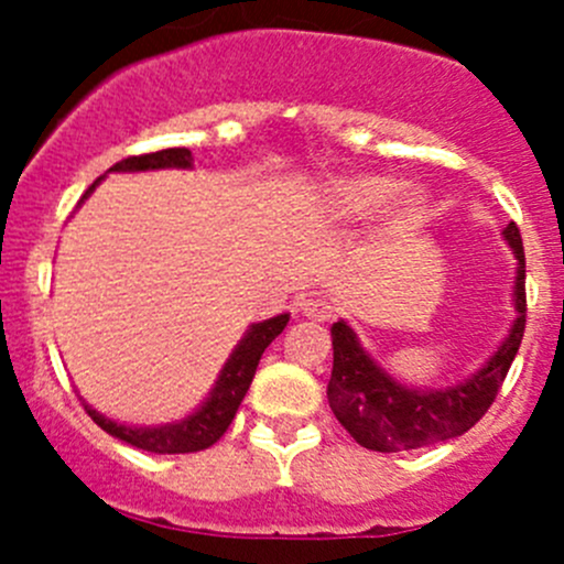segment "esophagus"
Returning <instances> with one entry per match:
<instances>
[{
    "mask_svg": "<svg viewBox=\"0 0 564 564\" xmlns=\"http://www.w3.org/2000/svg\"><path fill=\"white\" fill-rule=\"evenodd\" d=\"M303 314L314 322H329L335 316V308L327 303V300H305Z\"/></svg>",
    "mask_w": 564,
    "mask_h": 564,
    "instance_id": "34e87169",
    "label": "esophagus"
}]
</instances>
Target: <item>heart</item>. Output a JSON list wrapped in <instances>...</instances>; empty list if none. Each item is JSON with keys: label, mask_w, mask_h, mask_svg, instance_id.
Masks as SVG:
<instances>
[{"label": "heart", "mask_w": 564, "mask_h": 564, "mask_svg": "<svg viewBox=\"0 0 564 564\" xmlns=\"http://www.w3.org/2000/svg\"><path fill=\"white\" fill-rule=\"evenodd\" d=\"M392 191H395V180L388 174H338L329 176L322 185V191H318V207H322V213L327 218L355 224V220L371 218L392 196ZM423 215V193L409 187V191H401L390 202L384 226H388L390 235H406V231L417 229Z\"/></svg>", "instance_id": "b5f03b06"}]
</instances>
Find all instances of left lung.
Masks as SVG:
<instances>
[{"instance_id":"obj_1","label":"left lung","mask_w":564,"mask_h":564,"mask_svg":"<svg viewBox=\"0 0 564 564\" xmlns=\"http://www.w3.org/2000/svg\"><path fill=\"white\" fill-rule=\"evenodd\" d=\"M502 237L519 261L513 286L516 318L486 366L477 368L464 382L425 390L398 382L362 349L357 333L344 318L333 324V377L327 398L338 423L355 436L357 445L377 453L417 451L456 440L488 412L508 377L527 324V270L519 226L510 224Z\"/></svg>"}]
</instances>
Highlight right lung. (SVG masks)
I'll return each instance as SVG.
<instances>
[{"label": "right lung", "mask_w": 564, "mask_h": 564, "mask_svg": "<svg viewBox=\"0 0 564 564\" xmlns=\"http://www.w3.org/2000/svg\"><path fill=\"white\" fill-rule=\"evenodd\" d=\"M161 169H193L191 150H185V147H172V150L150 152V155L124 158V161L113 163L108 172H161ZM104 176H100V180H104ZM98 182H93V187L84 193L82 202L95 191ZM286 324L289 314L250 324L246 335H242V340L235 346L229 360H226V366L220 368L215 388L209 390L207 398H204L202 406H198L196 412L187 414V417L163 425H124L106 417V414H100L98 409L89 406L87 401H84V409H87L89 417H93L106 434L124 442V445L139 447V451L161 453V456H166V453L172 456V453L207 451L209 445H215V442L226 434V429H229L231 420H235L237 409H240L242 398H246L250 382H253V373L261 355H264L267 346L283 333Z\"/></svg>", "instance_id": "obj_1"}]
</instances>
